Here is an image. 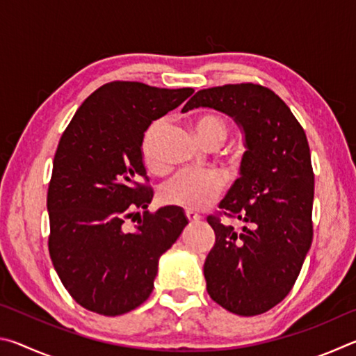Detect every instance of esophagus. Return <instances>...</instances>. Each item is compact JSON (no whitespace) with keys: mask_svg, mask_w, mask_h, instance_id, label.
<instances>
[{"mask_svg":"<svg viewBox=\"0 0 356 356\" xmlns=\"http://www.w3.org/2000/svg\"><path fill=\"white\" fill-rule=\"evenodd\" d=\"M185 216H186V220H188L190 222H195V221H200L201 220L200 213L193 212V210H185Z\"/></svg>","mask_w":356,"mask_h":356,"instance_id":"esophagus-1","label":"esophagus"}]
</instances>
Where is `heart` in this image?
I'll return each mask as SVG.
<instances>
[{"instance_id":"1","label":"heart","mask_w":356,"mask_h":356,"mask_svg":"<svg viewBox=\"0 0 356 356\" xmlns=\"http://www.w3.org/2000/svg\"><path fill=\"white\" fill-rule=\"evenodd\" d=\"M197 138L207 147L215 149L229 134L227 120L216 113H201L191 119ZM166 129L163 119L149 125L141 138V159L150 172H161L165 161L160 155V140ZM222 180L215 171H180L159 188L160 201L166 206L200 210L209 206L221 193Z\"/></svg>"}]
</instances>
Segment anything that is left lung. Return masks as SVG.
<instances>
[{
    "instance_id": "left-lung-1",
    "label": "left lung",
    "mask_w": 356,
    "mask_h": 356,
    "mask_svg": "<svg viewBox=\"0 0 356 356\" xmlns=\"http://www.w3.org/2000/svg\"><path fill=\"white\" fill-rule=\"evenodd\" d=\"M209 106L245 134L240 177L220 202L240 232L209 215L215 245L204 262L210 298L229 312L257 316L287 297L312 243L314 172L306 134L272 89L254 83L201 89L182 111Z\"/></svg>"
}]
</instances>
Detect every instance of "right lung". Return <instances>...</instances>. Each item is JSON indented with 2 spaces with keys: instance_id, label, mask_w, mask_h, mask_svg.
Wrapping results in <instances>:
<instances>
[{
  "instance_id": "add662e5",
  "label": "right lung",
  "mask_w": 356,
  "mask_h": 356,
  "mask_svg": "<svg viewBox=\"0 0 356 356\" xmlns=\"http://www.w3.org/2000/svg\"><path fill=\"white\" fill-rule=\"evenodd\" d=\"M195 92L138 81L100 86L78 108L59 140L48 185V251L78 305L120 316L149 298L160 256L188 220L179 207L150 213L154 191L141 159V138ZM145 210L140 219L134 210ZM130 218L134 229L124 227Z\"/></svg>"
}]
</instances>
